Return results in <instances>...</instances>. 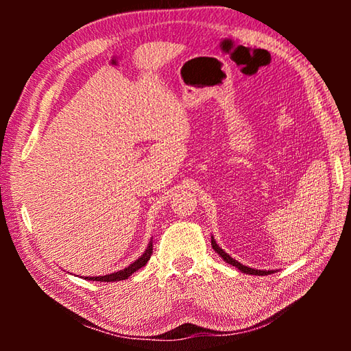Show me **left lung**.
<instances>
[{
  "mask_svg": "<svg viewBox=\"0 0 351 351\" xmlns=\"http://www.w3.org/2000/svg\"><path fill=\"white\" fill-rule=\"evenodd\" d=\"M211 245H213V249L219 253V255L226 261L228 264H230V265H234V267H237L238 270H241L243 273H245V274H256V276H267V274H270L271 271H265V270H256V268H250V267H245V265H243V264H240L238 263V261H235L234 258H230L226 252H223V249H220L219 245H217V243H215V240L214 238L211 237Z\"/></svg>",
  "mask_w": 351,
  "mask_h": 351,
  "instance_id": "1",
  "label": "left lung"
}]
</instances>
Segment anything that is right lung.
I'll use <instances>...</instances> for the list:
<instances>
[{"label": "right lung", "mask_w": 351, "mask_h": 351, "mask_svg": "<svg viewBox=\"0 0 351 351\" xmlns=\"http://www.w3.org/2000/svg\"><path fill=\"white\" fill-rule=\"evenodd\" d=\"M152 250H154L152 249V243H149L146 252L137 261H134V263L130 267H126V268H123V270L117 271V273H111V274H106V276H98V278H84V279H87V280H98V282H117V280L128 279L134 271H137L138 268L146 265L149 258H151V255H152Z\"/></svg>", "instance_id": "1"}]
</instances>
